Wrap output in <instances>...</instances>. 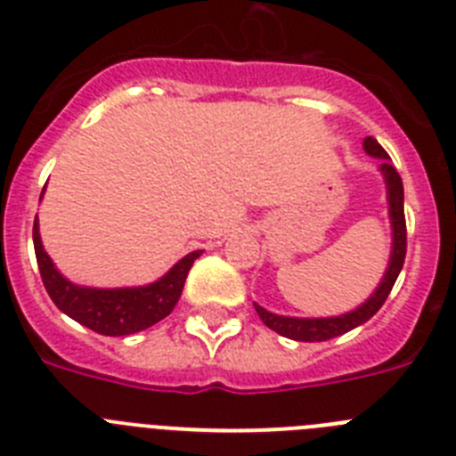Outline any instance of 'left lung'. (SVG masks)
<instances>
[{"label":"left lung","instance_id":"1","mask_svg":"<svg viewBox=\"0 0 456 456\" xmlns=\"http://www.w3.org/2000/svg\"><path fill=\"white\" fill-rule=\"evenodd\" d=\"M363 148L370 157H377L381 159L379 164V171L384 175L386 183V196H388V216H390V228H393V251H390L388 269H386L381 283L377 285L370 299H365L363 304L354 308L352 313H345V315L336 317H288V315H276V313H269L263 305H256L257 315L265 324L276 331L278 336L289 338V340L299 342H324L331 340V338L342 336V333L352 331L356 326L365 324L372 315H377V310L384 305V301L388 299L390 289H393L395 281L400 276L402 265H404L406 256V221H404V187H402L400 173L395 171V167L390 164V157L384 148L379 146L377 139L368 136L363 141Z\"/></svg>","mask_w":456,"mask_h":456}]
</instances>
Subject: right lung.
Wrapping results in <instances>:
<instances>
[{
  "label": "right lung",
  "instance_id": "right-lung-1",
  "mask_svg": "<svg viewBox=\"0 0 456 456\" xmlns=\"http://www.w3.org/2000/svg\"><path fill=\"white\" fill-rule=\"evenodd\" d=\"M34 248L40 278L56 308L100 336H132L171 315V310L175 308L183 294L193 260L203 253L191 251L184 256L162 278H157L155 283L139 285V288L102 289L75 285L54 267L40 241L38 215L34 221Z\"/></svg>",
  "mask_w": 456,
  "mask_h": 456
}]
</instances>
